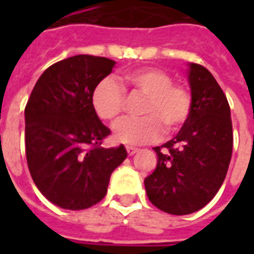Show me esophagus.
<instances>
[{
    "instance_id": "34e87169",
    "label": "esophagus",
    "mask_w": 254,
    "mask_h": 254,
    "mask_svg": "<svg viewBox=\"0 0 254 254\" xmlns=\"http://www.w3.org/2000/svg\"><path fill=\"white\" fill-rule=\"evenodd\" d=\"M137 151H138V149H137V148H134V147H127V155H130V156H132V155L136 154Z\"/></svg>"
}]
</instances>
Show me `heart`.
<instances>
[{"label": "heart", "instance_id": "b5f03b06", "mask_svg": "<svg viewBox=\"0 0 254 254\" xmlns=\"http://www.w3.org/2000/svg\"><path fill=\"white\" fill-rule=\"evenodd\" d=\"M124 80L147 95L141 118H124L113 127L117 141L129 145L152 143L169 132L178 130L190 116L193 98L188 87L173 83L170 74L158 67H140L125 74ZM95 114L107 122L116 121L125 107V89L114 78L106 77L95 85L91 95Z\"/></svg>", "mask_w": 254, "mask_h": 254}]
</instances>
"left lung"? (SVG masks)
Instances as JSON below:
<instances>
[{"label": "left lung", "mask_w": 254, "mask_h": 254, "mask_svg": "<svg viewBox=\"0 0 254 254\" xmlns=\"http://www.w3.org/2000/svg\"><path fill=\"white\" fill-rule=\"evenodd\" d=\"M190 116L176 137L155 147L158 165L144 180L155 207L188 215L207 205L222 187L233 154V124L226 95L211 72L189 69Z\"/></svg>", "instance_id": "8db88e82"}]
</instances>
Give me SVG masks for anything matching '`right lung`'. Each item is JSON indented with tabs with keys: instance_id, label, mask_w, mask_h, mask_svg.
I'll return each instance as SVG.
<instances>
[{
	"instance_id": "add662e5",
	"label": "right lung",
	"mask_w": 254,
	"mask_h": 254,
	"mask_svg": "<svg viewBox=\"0 0 254 254\" xmlns=\"http://www.w3.org/2000/svg\"><path fill=\"white\" fill-rule=\"evenodd\" d=\"M116 63L80 54L42 73L25 106V155L36 188L64 209H85L107 193L124 160V145L103 148L110 129L91 105L95 85Z\"/></svg>"
}]
</instances>
